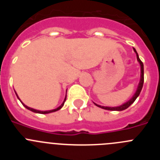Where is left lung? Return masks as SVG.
Segmentation results:
<instances>
[{"label":"left lung","instance_id":"obj_1","mask_svg":"<svg viewBox=\"0 0 160 160\" xmlns=\"http://www.w3.org/2000/svg\"><path fill=\"white\" fill-rule=\"evenodd\" d=\"M133 49H134V51H135V53H136V57H137V60H138V63H139V65H140V70H141V73H140V81H139V83H138V87H137V90L136 91H135V93L134 94V95L132 96V98H131V99L128 100V102H124L123 104H122V105L120 106H118V107H103V106H100V105H98V104H96V103H94V105H96L97 107H100V108H102L104 109V110H107V111H124V110H126L127 108H128V107H130V106L135 101V99H136L138 97V95H139V94H140L141 90H142V86H143V81H144V78H143V64H142V62H141V60L139 59V57H138V53H137V51L135 50V48H133Z\"/></svg>","mask_w":160,"mask_h":160}]
</instances>
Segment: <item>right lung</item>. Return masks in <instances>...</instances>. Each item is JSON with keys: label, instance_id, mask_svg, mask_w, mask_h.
<instances>
[{"label": "right lung", "instance_id": "obj_1", "mask_svg": "<svg viewBox=\"0 0 160 160\" xmlns=\"http://www.w3.org/2000/svg\"><path fill=\"white\" fill-rule=\"evenodd\" d=\"M14 91H15V90H14ZM15 93H16V92H15ZM16 95H17V97H18V99H19L20 101H21V99H20V98H19V97H18V94H17V93H16ZM66 97H65V99H64V101H63V102L62 103V104H61V106H59V107H58V108H56V109H53V110H50V111H39V110H36V109L31 108V107H28V106L25 105V104H24V103L22 102V101H21V102L22 103V105H23L24 107H25V108H26V109H28V110H29V111H32V112H34V113H38V114H49V113L55 112V111H58V110H60V109L62 108V107L63 106H64V103H65V102H66Z\"/></svg>", "mask_w": 160, "mask_h": 160}]
</instances>
